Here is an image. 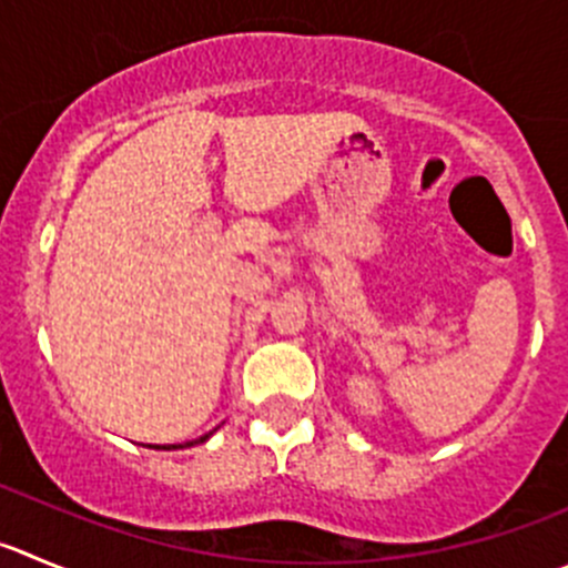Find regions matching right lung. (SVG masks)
Listing matches in <instances>:
<instances>
[{"mask_svg": "<svg viewBox=\"0 0 568 568\" xmlns=\"http://www.w3.org/2000/svg\"><path fill=\"white\" fill-rule=\"evenodd\" d=\"M214 435V429L212 432H206V435L203 437H197V440H189V443H172V446H155V449H186V446H194V443H206L209 437Z\"/></svg>", "mask_w": 568, "mask_h": 568, "instance_id": "add662e5", "label": "right lung"}]
</instances>
